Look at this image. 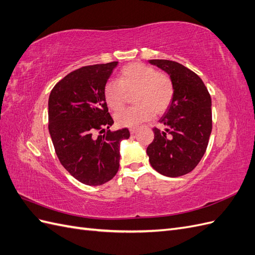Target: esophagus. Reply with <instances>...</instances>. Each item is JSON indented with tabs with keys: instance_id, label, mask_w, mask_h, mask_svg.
Returning <instances> with one entry per match:
<instances>
[{
	"instance_id": "1",
	"label": "esophagus",
	"mask_w": 255,
	"mask_h": 255,
	"mask_svg": "<svg viewBox=\"0 0 255 255\" xmlns=\"http://www.w3.org/2000/svg\"><path fill=\"white\" fill-rule=\"evenodd\" d=\"M137 129H138L137 128H129V133H130V134H135V133L137 132Z\"/></svg>"
}]
</instances>
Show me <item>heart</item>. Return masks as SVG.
Wrapping results in <instances>:
<instances>
[{
  "label": "heart",
  "mask_w": 255,
  "mask_h": 255,
  "mask_svg": "<svg viewBox=\"0 0 255 255\" xmlns=\"http://www.w3.org/2000/svg\"><path fill=\"white\" fill-rule=\"evenodd\" d=\"M117 82H109L104 86V99L113 111L121 110L126 103L127 94L133 95V103L115 116L120 127L132 128L149 120L153 114L165 113L174 97V84L166 73L142 63H132L121 69Z\"/></svg>",
  "instance_id": "b5f03b06"
}]
</instances>
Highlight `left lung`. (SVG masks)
I'll use <instances>...</instances> for the list:
<instances>
[{
  "label": "left lung",
  "instance_id": "8db88e82",
  "mask_svg": "<svg viewBox=\"0 0 255 255\" xmlns=\"http://www.w3.org/2000/svg\"><path fill=\"white\" fill-rule=\"evenodd\" d=\"M149 63L170 75L174 97L159 119L161 128H153L154 139L146 154L160 174H187L203 157L212 133L211 96L202 80L176 61L150 59Z\"/></svg>",
  "mask_w": 255,
  "mask_h": 255
}]
</instances>
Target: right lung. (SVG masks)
<instances>
[{"instance_id": "right-lung-1", "label": "right lung", "mask_w": 255, "mask_h": 255, "mask_svg": "<svg viewBox=\"0 0 255 255\" xmlns=\"http://www.w3.org/2000/svg\"><path fill=\"white\" fill-rule=\"evenodd\" d=\"M117 65L72 71L49 98V132L56 155L74 179L89 186L109 182L118 172L120 142L129 137L128 128L110 129L114 120L104 99V86Z\"/></svg>"}]
</instances>
